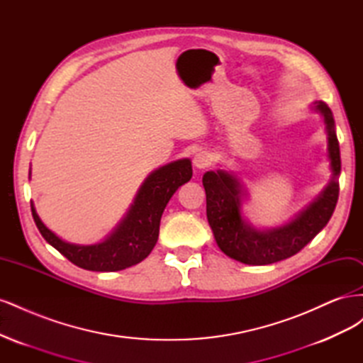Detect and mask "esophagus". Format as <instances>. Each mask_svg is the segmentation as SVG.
Here are the masks:
<instances>
[{"label": "esophagus", "instance_id": "esophagus-1", "mask_svg": "<svg viewBox=\"0 0 363 363\" xmlns=\"http://www.w3.org/2000/svg\"><path fill=\"white\" fill-rule=\"evenodd\" d=\"M212 163V156L207 151H200L194 156V167L196 169H204Z\"/></svg>", "mask_w": 363, "mask_h": 363}]
</instances>
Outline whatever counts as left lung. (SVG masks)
<instances>
[{
	"mask_svg": "<svg viewBox=\"0 0 363 363\" xmlns=\"http://www.w3.org/2000/svg\"><path fill=\"white\" fill-rule=\"evenodd\" d=\"M313 111L324 118L333 177L321 195L292 221L265 230L252 227L242 216L245 191L236 175L224 169L207 171L203 175L207 221L218 247L228 257L247 265H269L284 260L309 244L332 218L339 196V142L330 107L323 101H315Z\"/></svg>",
	"mask_w": 363,
	"mask_h": 363,
	"instance_id": "1",
	"label": "left lung"
}]
</instances>
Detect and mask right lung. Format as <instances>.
Returning a JSON list of instances; mask_svg holds the SVG:
<instances>
[{"instance_id":"1","label":"right lung","mask_w":363,"mask_h":363,"mask_svg":"<svg viewBox=\"0 0 363 363\" xmlns=\"http://www.w3.org/2000/svg\"><path fill=\"white\" fill-rule=\"evenodd\" d=\"M191 177L192 164L189 159L175 160L152 171L142 183L123 221L100 244L77 245L65 242L40 221L33 203L31 213L43 239L74 265L89 271H121L142 262L155 248L164 207L174 192Z\"/></svg>"}]
</instances>
